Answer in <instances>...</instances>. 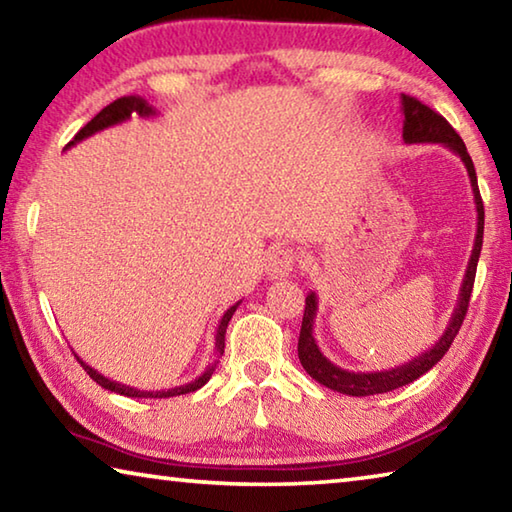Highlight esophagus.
Returning <instances> with one entry per match:
<instances>
[{"mask_svg":"<svg viewBox=\"0 0 512 512\" xmlns=\"http://www.w3.org/2000/svg\"><path fill=\"white\" fill-rule=\"evenodd\" d=\"M293 266H296V253H293L291 248H275L271 255H268V262H266V275L271 277V280H282V277H287Z\"/></svg>","mask_w":512,"mask_h":512,"instance_id":"obj_1","label":"esophagus"}]
</instances>
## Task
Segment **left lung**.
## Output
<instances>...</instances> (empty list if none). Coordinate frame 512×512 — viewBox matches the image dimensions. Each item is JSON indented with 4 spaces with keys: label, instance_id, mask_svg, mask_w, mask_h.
<instances>
[{
    "label": "left lung",
    "instance_id": "8db88e82",
    "mask_svg": "<svg viewBox=\"0 0 512 512\" xmlns=\"http://www.w3.org/2000/svg\"><path fill=\"white\" fill-rule=\"evenodd\" d=\"M402 115H404V126H402V137L406 144H443L449 151L456 153L458 158L463 160L467 176H470L472 194H474V205H476V237L472 246L470 262H467V271L461 284V293H458L454 314L449 318L445 332L436 345H431L429 350H424L418 357L411 361L402 363V366L388 368V370H377V372H352L343 370L341 366L329 361L323 352H320L318 343L314 339V323H316V311H318V296L316 291H309L305 298V316H302V327H300V339H298V359L302 368L309 372L311 379H316L318 384L332 388L336 393L352 395V397H366V395H377V393H388L395 391V388L411 384L424 372H429L436 363L445 357L449 345L454 343L458 329L463 325V318L467 314V305H470L472 287H474V275H476V264H479L481 246H483V201L479 194V183H476V171L470 153H467L465 144L458 133L449 126V121L438 115L436 110L424 106L422 101L406 97L402 94Z\"/></svg>",
    "mask_w": 512,
    "mask_h": 512
}]
</instances>
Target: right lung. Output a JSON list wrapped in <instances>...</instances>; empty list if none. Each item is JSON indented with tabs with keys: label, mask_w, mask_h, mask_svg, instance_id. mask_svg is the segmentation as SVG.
Returning a JSON list of instances; mask_svg holds the SVG:
<instances>
[{
	"label": "right lung",
	"mask_w": 512,
	"mask_h": 512,
	"mask_svg": "<svg viewBox=\"0 0 512 512\" xmlns=\"http://www.w3.org/2000/svg\"><path fill=\"white\" fill-rule=\"evenodd\" d=\"M155 115H158V112H155V108L146 103V99H142V97H121L117 101H112L110 106L103 108L92 121H88V124H85L81 131L74 135V140L65 146V151L72 149L76 142L88 140V137H92L94 133L106 131V128H110V126L121 124V121H126V119H131V117H144L146 119V117H155ZM239 305H241V300L237 302V305H232L228 311H225L223 318L219 320V327H216V336H214V352H216V357H221V354H223V348H225V329H228L230 318H232V314H235ZM76 361L81 363L83 370L88 372V375L94 381H97L101 388H106V391H112V393H119V395H126V397H137V400H142V397H160V400H162V397H176V395L194 393L201 386H205L207 381H210L212 372L216 368V363H219V361L210 363V366H207L201 372V375H198L192 381H187V384H180V386H173V388H164V391H140V388L126 386V384H121V381H112L110 377L101 375L99 370H94L92 366H88V363H85L79 357V354H76Z\"/></svg>",
	"instance_id": "add662e5"
}]
</instances>
